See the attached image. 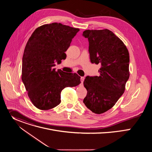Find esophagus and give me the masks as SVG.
Here are the masks:
<instances>
[{"label": "esophagus", "instance_id": "obj_1", "mask_svg": "<svg viewBox=\"0 0 152 152\" xmlns=\"http://www.w3.org/2000/svg\"><path fill=\"white\" fill-rule=\"evenodd\" d=\"M84 79H85L84 77H81L80 80H81V83H82V84H83V81H84Z\"/></svg>", "mask_w": 152, "mask_h": 152}]
</instances>
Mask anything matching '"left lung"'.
Wrapping results in <instances>:
<instances>
[{
    "label": "left lung",
    "instance_id": "obj_1",
    "mask_svg": "<svg viewBox=\"0 0 152 152\" xmlns=\"http://www.w3.org/2000/svg\"><path fill=\"white\" fill-rule=\"evenodd\" d=\"M91 63L100 65V76H86L83 82L87 94L83 102L93 113L110 110L123 95L129 77V54L123 42L112 31L86 30Z\"/></svg>",
    "mask_w": 152,
    "mask_h": 152
}]
</instances>
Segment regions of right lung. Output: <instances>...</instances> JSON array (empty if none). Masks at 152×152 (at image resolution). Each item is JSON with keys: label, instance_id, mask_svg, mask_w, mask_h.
Instances as JSON below:
<instances>
[{"label": "right lung", "instance_id": "right-lung-1", "mask_svg": "<svg viewBox=\"0 0 152 152\" xmlns=\"http://www.w3.org/2000/svg\"><path fill=\"white\" fill-rule=\"evenodd\" d=\"M79 29L60 23L37 28L26 45L22 59L21 79L34 105L49 110L61 103V93L80 83L76 73L56 72L55 62L66 58V52Z\"/></svg>", "mask_w": 152, "mask_h": 152}]
</instances>
